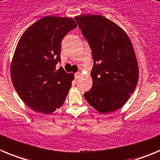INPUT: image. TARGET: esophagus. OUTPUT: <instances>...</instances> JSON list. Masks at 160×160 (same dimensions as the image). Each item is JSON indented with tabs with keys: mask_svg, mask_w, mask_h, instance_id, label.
Instances as JSON below:
<instances>
[{
	"mask_svg": "<svg viewBox=\"0 0 160 160\" xmlns=\"http://www.w3.org/2000/svg\"><path fill=\"white\" fill-rule=\"evenodd\" d=\"M80 77H81V72H77V73H76V74H75L76 79L80 78Z\"/></svg>",
	"mask_w": 160,
	"mask_h": 160,
	"instance_id": "esophagus-1",
	"label": "esophagus"
}]
</instances>
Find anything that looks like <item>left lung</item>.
Returning a JSON list of instances; mask_svg holds the SVG:
<instances>
[{
    "instance_id": "obj_1",
    "label": "left lung",
    "mask_w": 160,
    "mask_h": 160,
    "mask_svg": "<svg viewBox=\"0 0 160 160\" xmlns=\"http://www.w3.org/2000/svg\"><path fill=\"white\" fill-rule=\"evenodd\" d=\"M92 50V87L83 96L101 114L123 107L139 78L137 57L130 38L121 27L101 15L74 17Z\"/></svg>"
}]
</instances>
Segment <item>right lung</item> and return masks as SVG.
<instances>
[{"label":"right lung","instance_id":"add662e5","mask_svg":"<svg viewBox=\"0 0 160 160\" xmlns=\"http://www.w3.org/2000/svg\"><path fill=\"white\" fill-rule=\"evenodd\" d=\"M77 24L72 18L45 16L19 38L10 67L12 82L20 98L35 111L51 114L65 102L74 79L56 65L61 42Z\"/></svg>","mask_w":160,"mask_h":160}]
</instances>
